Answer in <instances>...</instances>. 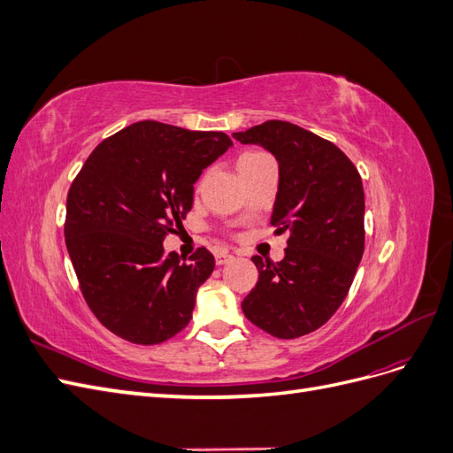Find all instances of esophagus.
<instances>
[{
    "label": "esophagus",
    "mask_w": 453,
    "mask_h": 453,
    "mask_svg": "<svg viewBox=\"0 0 453 453\" xmlns=\"http://www.w3.org/2000/svg\"><path fill=\"white\" fill-rule=\"evenodd\" d=\"M234 258V253H230V251H217V255H215V263L217 265H226V263H230V260Z\"/></svg>",
    "instance_id": "1"
}]
</instances>
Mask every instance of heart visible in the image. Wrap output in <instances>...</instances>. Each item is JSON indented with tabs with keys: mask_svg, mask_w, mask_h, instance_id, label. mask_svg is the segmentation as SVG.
Listing matches in <instances>:
<instances>
[{
	"mask_svg": "<svg viewBox=\"0 0 453 453\" xmlns=\"http://www.w3.org/2000/svg\"><path fill=\"white\" fill-rule=\"evenodd\" d=\"M260 157H265V153H260V150H245V153H242L238 157V166H243V164L253 162V160H257Z\"/></svg>",
	"mask_w": 453,
	"mask_h": 453,
	"instance_id": "heart-1",
	"label": "heart"
}]
</instances>
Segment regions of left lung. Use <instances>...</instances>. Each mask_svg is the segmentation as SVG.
<instances>
[{
    "mask_svg": "<svg viewBox=\"0 0 453 453\" xmlns=\"http://www.w3.org/2000/svg\"><path fill=\"white\" fill-rule=\"evenodd\" d=\"M240 143L268 149L280 164L270 223L289 232L278 265L251 260L258 281L242 310L276 338L318 331L344 303L365 251V193L353 162L328 140L287 120L234 132Z\"/></svg>",
    "mask_w": 453,
    "mask_h": 453,
    "instance_id": "left-lung-1",
    "label": "left lung"
}]
</instances>
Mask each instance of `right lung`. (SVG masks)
<instances>
[{
	"label": "right lung",
	"mask_w": 453,
	"mask_h": 453,
	"mask_svg": "<svg viewBox=\"0 0 453 453\" xmlns=\"http://www.w3.org/2000/svg\"><path fill=\"white\" fill-rule=\"evenodd\" d=\"M230 145L225 132L142 120L105 138L77 173L65 248L88 308L119 338L155 346L193 319L215 258L198 248L181 263L162 242L193 208L202 170Z\"/></svg>",
	"instance_id": "obj_1"
}]
</instances>
